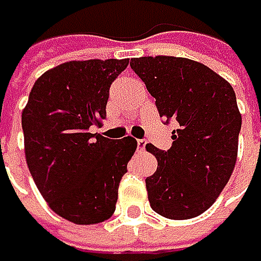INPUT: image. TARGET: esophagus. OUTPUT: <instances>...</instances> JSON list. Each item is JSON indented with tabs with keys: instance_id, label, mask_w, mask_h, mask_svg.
Masks as SVG:
<instances>
[{
	"instance_id": "obj_1",
	"label": "esophagus",
	"mask_w": 261,
	"mask_h": 261,
	"mask_svg": "<svg viewBox=\"0 0 261 261\" xmlns=\"http://www.w3.org/2000/svg\"><path fill=\"white\" fill-rule=\"evenodd\" d=\"M145 145H147V141H145V139H138V148H139V150H144Z\"/></svg>"
}]
</instances>
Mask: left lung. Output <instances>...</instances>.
Here are the masks:
<instances>
[{"instance_id":"left-lung-1","label":"left lung","mask_w":261,"mask_h":261,"mask_svg":"<svg viewBox=\"0 0 261 261\" xmlns=\"http://www.w3.org/2000/svg\"><path fill=\"white\" fill-rule=\"evenodd\" d=\"M129 66L156 99L159 116L179 125L167 151L145 147L158 159L145 179L150 206L170 220L195 218L215 202L237 162L241 114L233 88L206 65L182 57L132 59Z\"/></svg>"}]
</instances>
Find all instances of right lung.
Returning <instances> with one entry per match:
<instances>
[{
    "instance_id": "1",
    "label": "right lung",
    "mask_w": 261,
    "mask_h": 261,
    "mask_svg": "<svg viewBox=\"0 0 261 261\" xmlns=\"http://www.w3.org/2000/svg\"><path fill=\"white\" fill-rule=\"evenodd\" d=\"M128 62L62 63L38 77L23 110L29 172L49 207L71 223H102L116 211L119 182L138 142L92 135L89 126L107 117L110 86Z\"/></svg>"
}]
</instances>
